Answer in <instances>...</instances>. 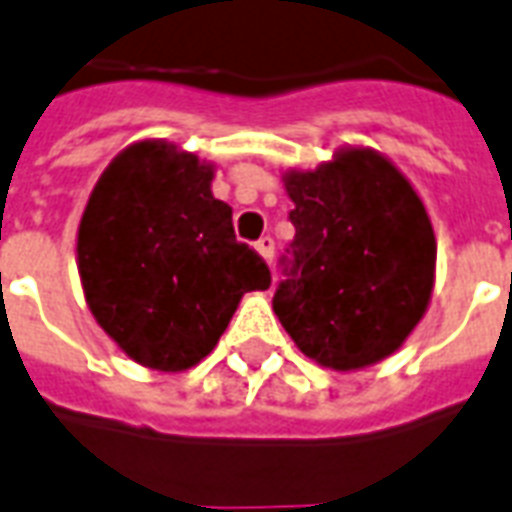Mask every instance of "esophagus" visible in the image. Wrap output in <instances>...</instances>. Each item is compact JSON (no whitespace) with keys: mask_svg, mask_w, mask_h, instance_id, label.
Wrapping results in <instances>:
<instances>
[{"mask_svg":"<svg viewBox=\"0 0 512 512\" xmlns=\"http://www.w3.org/2000/svg\"><path fill=\"white\" fill-rule=\"evenodd\" d=\"M255 246H257V252L263 255V260H266V263H271V260H274V238L263 236Z\"/></svg>","mask_w":512,"mask_h":512,"instance_id":"obj_1","label":"esophagus"}]
</instances>
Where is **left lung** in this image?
<instances>
[{
    "label": "left lung",
    "instance_id": "left-lung-1",
    "mask_svg": "<svg viewBox=\"0 0 512 512\" xmlns=\"http://www.w3.org/2000/svg\"><path fill=\"white\" fill-rule=\"evenodd\" d=\"M293 244L274 312L298 350L336 372L399 350L426 312L437 244L410 181L372 149L287 173Z\"/></svg>",
    "mask_w": 512,
    "mask_h": 512
}]
</instances>
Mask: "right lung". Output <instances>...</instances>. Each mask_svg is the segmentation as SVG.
Wrapping results in <instances>:
<instances>
[{"label": "right lung", "instance_id": "add662e5", "mask_svg": "<svg viewBox=\"0 0 512 512\" xmlns=\"http://www.w3.org/2000/svg\"><path fill=\"white\" fill-rule=\"evenodd\" d=\"M214 168L162 140L124 149L78 227V271L102 331L160 372L203 361L241 295L271 271L236 241L233 208L211 195Z\"/></svg>", "mask_w": 512, "mask_h": 512}]
</instances>
